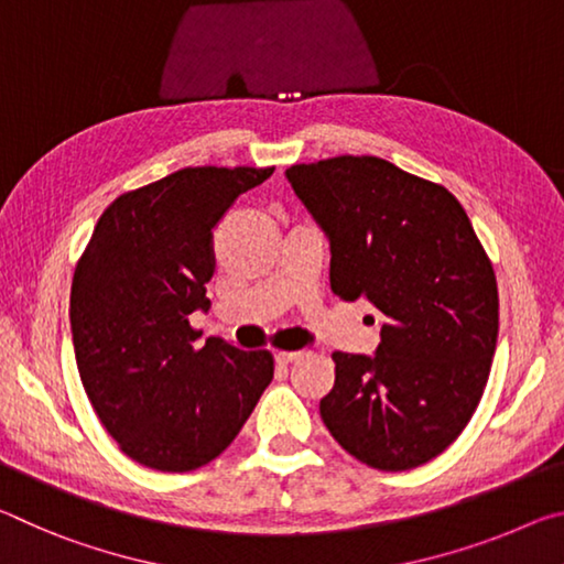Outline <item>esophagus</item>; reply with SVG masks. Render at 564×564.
<instances>
[{"instance_id": "esophagus-1", "label": "esophagus", "mask_w": 564, "mask_h": 564, "mask_svg": "<svg viewBox=\"0 0 564 564\" xmlns=\"http://www.w3.org/2000/svg\"><path fill=\"white\" fill-rule=\"evenodd\" d=\"M300 357H304V352H276V362L292 365V362H297Z\"/></svg>"}]
</instances>
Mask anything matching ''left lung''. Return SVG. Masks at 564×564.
<instances>
[{"instance_id":"left-lung-1","label":"left lung","mask_w":564,"mask_h":564,"mask_svg":"<svg viewBox=\"0 0 564 564\" xmlns=\"http://www.w3.org/2000/svg\"><path fill=\"white\" fill-rule=\"evenodd\" d=\"M329 239V284L380 312L375 357L335 352L319 400L329 435L384 473L442 455L482 400L497 345V280L457 197L372 154L288 170Z\"/></svg>"}]
</instances>
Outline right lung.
<instances>
[{
  "label": "right lung",
  "mask_w": 564,
  "mask_h": 564,
  "mask_svg": "<svg viewBox=\"0 0 564 564\" xmlns=\"http://www.w3.org/2000/svg\"><path fill=\"white\" fill-rule=\"evenodd\" d=\"M274 167H184L109 205L72 280L74 357L91 408L129 459L192 473L221 455L272 382L270 349L189 325L207 310L212 232Z\"/></svg>",
  "instance_id": "add662e5"
}]
</instances>
